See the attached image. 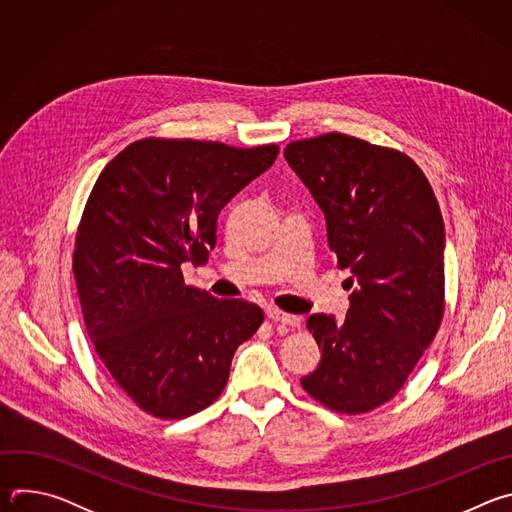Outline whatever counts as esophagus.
Returning <instances> with one entry per match:
<instances>
[{"label":"esophagus","mask_w":512,"mask_h":512,"mask_svg":"<svg viewBox=\"0 0 512 512\" xmlns=\"http://www.w3.org/2000/svg\"><path fill=\"white\" fill-rule=\"evenodd\" d=\"M269 318H271L273 322H277V324L287 326V328H300L302 322H304L300 316L285 314V312H281V310H271V312H269Z\"/></svg>","instance_id":"obj_1"}]
</instances>
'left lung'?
Listing matches in <instances>:
<instances>
[{"mask_svg":"<svg viewBox=\"0 0 512 512\" xmlns=\"http://www.w3.org/2000/svg\"><path fill=\"white\" fill-rule=\"evenodd\" d=\"M324 212L338 267L350 269L344 322L314 314L322 348L302 379L338 413H367L403 387L444 316V218L405 154L344 133L291 141L283 152Z\"/></svg>","mask_w":512,"mask_h":512,"instance_id":"left-lung-1","label":"left lung"}]
</instances>
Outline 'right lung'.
Returning a JSON list of instances; mask_svg holds the SVG:
<instances>
[{"instance_id":"right-lung-1","label":"right lung","mask_w":512,"mask_h":512,"mask_svg":"<svg viewBox=\"0 0 512 512\" xmlns=\"http://www.w3.org/2000/svg\"><path fill=\"white\" fill-rule=\"evenodd\" d=\"M277 154L273 143L145 137L97 178L72 271L99 358L145 413L182 419L208 407L263 324L259 306L186 285L182 263H206L218 212Z\"/></svg>"}]
</instances>
